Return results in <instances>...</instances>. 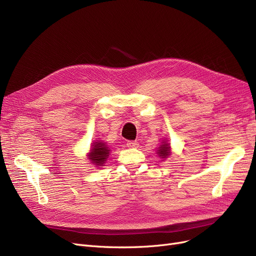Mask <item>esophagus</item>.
I'll list each match as a JSON object with an SVG mask.
<instances>
[{
    "mask_svg": "<svg viewBox=\"0 0 256 256\" xmlns=\"http://www.w3.org/2000/svg\"><path fill=\"white\" fill-rule=\"evenodd\" d=\"M127 147H130V148H134V147H138V142L136 141H127L126 143Z\"/></svg>",
    "mask_w": 256,
    "mask_h": 256,
    "instance_id": "1",
    "label": "esophagus"
}]
</instances>
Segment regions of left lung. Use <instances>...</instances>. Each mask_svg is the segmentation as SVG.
<instances>
[{
  "mask_svg": "<svg viewBox=\"0 0 256 256\" xmlns=\"http://www.w3.org/2000/svg\"><path fill=\"white\" fill-rule=\"evenodd\" d=\"M159 148H160L158 150L159 156L162 158H166L170 154V145L166 144V142H162V145H160Z\"/></svg>",
  "mask_w": 256,
  "mask_h": 256,
  "instance_id": "obj_1",
  "label": "left lung"
}]
</instances>
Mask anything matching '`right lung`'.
Wrapping results in <instances>:
<instances>
[{"label":"right lung","mask_w":256,"mask_h":256,"mask_svg":"<svg viewBox=\"0 0 256 256\" xmlns=\"http://www.w3.org/2000/svg\"><path fill=\"white\" fill-rule=\"evenodd\" d=\"M110 150L104 142H95L92 145V150L88 154V159L94 164L95 166H102L104 164V161L109 157Z\"/></svg>","instance_id":"1"}]
</instances>
